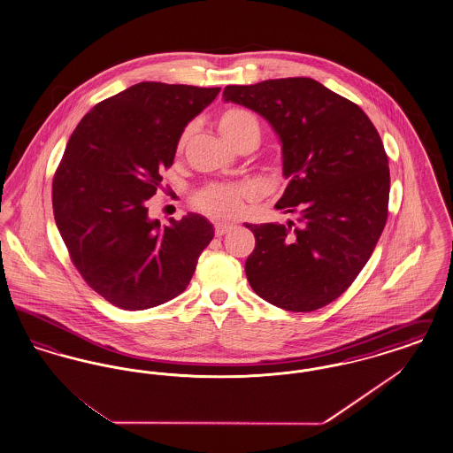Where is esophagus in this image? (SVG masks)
Returning a JSON list of instances; mask_svg holds the SVG:
<instances>
[{"mask_svg": "<svg viewBox=\"0 0 453 453\" xmlns=\"http://www.w3.org/2000/svg\"><path fill=\"white\" fill-rule=\"evenodd\" d=\"M231 229H233V226L231 224H216L214 226V231H216V236L220 237L224 236V234H227V233H231Z\"/></svg>", "mask_w": 453, "mask_h": 453, "instance_id": "1", "label": "esophagus"}]
</instances>
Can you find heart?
<instances>
[{"label": "heart", "mask_w": 453, "mask_h": 453, "mask_svg": "<svg viewBox=\"0 0 453 453\" xmlns=\"http://www.w3.org/2000/svg\"><path fill=\"white\" fill-rule=\"evenodd\" d=\"M220 134L234 146L242 137L255 134L258 137L259 126L257 117L244 108H226L217 117ZM190 129L181 132L178 139V151L183 150ZM250 187L242 183H211L200 188L194 196V205L203 214L216 219H233L239 216L244 200L250 198Z\"/></svg>", "instance_id": "heart-1"}]
</instances>
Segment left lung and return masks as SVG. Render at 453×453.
<instances>
[{
	"instance_id": "obj_1",
	"label": "left lung",
	"mask_w": 453,
	"mask_h": 453,
	"mask_svg": "<svg viewBox=\"0 0 453 453\" xmlns=\"http://www.w3.org/2000/svg\"><path fill=\"white\" fill-rule=\"evenodd\" d=\"M279 134L288 178L277 209L287 224H246L257 246L246 259L251 288L280 309L311 312L355 281L382 234L390 173L365 111L311 78L224 88Z\"/></svg>"
}]
</instances>
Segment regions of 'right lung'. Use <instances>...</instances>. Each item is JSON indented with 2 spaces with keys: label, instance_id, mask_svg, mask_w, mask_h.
I'll list each match as a JSON object with an SVG mask.
<instances>
[{
  "label": "right lung",
  "instance_id": "add662e5",
  "mask_svg": "<svg viewBox=\"0 0 453 453\" xmlns=\"http://www.w3.org/2000/svg\"><path fill=\"white\" fill-rule=\"evenodd\" d=\"M220 88L142 81L96 104L71 134L52 180V209L83 280L124 311L180 296L214 237L196 214L168 226L148 198L173 165L185 126Z\"/></svg>",
  "mask_w": 453,
  "mask_h": 453
}]
</instances>
